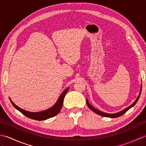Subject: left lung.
Returning a JSON list of instances; mask_svg holds the SVG:
<instances>
[{
    "label": "left lung",
    "mask_w": 146,
    "mask_h": 146,
    "mask_svg": "<svg viewBox=\"0 0 146 146\" xmlns=\"http://www.w3.org/2000/svg\"><path fill=\"white\" fill-rule=\"evenodd\" d=\"M141 90H142V85L141 86V90H140V92H139V95L138 97L137 98V99L134 101V102H133V103L130 105V106H129L128 107L125 108V109H123L122 110H121L120 111H119V112H117V113H105V112H104V111H102L100 110H99L98 109H97V108H95V107H94L92 106V105H90V104L88 102V100H87V98H86V103H87V105H88V107H89L90 109L91 110H92L93 111H94L95 113H97L98 115H101V116H103V117H109V118H117V117H119L121 115H122L123 114H124L127 111L129 110L130 108H131L132 107H133L134 106V105L136 104V103H137L139 97H140V95H141Z\"/></svg>",
    "instance_id": "8db88e82"
}]
</instances>
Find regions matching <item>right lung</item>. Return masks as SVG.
<instances>
[{"label": "right lung", "instance_id": "right-lung-1", "mask_svg": "<svg viewBox=\"0 0 146 146\" xmlns=\"http://www.w3.org/2000/svg\"><path fill=\"white\" fill-rule=\"evenodd\" d=\"M68 90H69V87L64 90V92L62 93L61 95L60 96V97L58 98L57 102H56V104L53 106L48 108L47 110H45L41 111H38V112H32V111H29L24 109H22L20 107L17 106V105L12 101L10 98H9V99H10L12 105L25 116L36 120H44L56 115L60 112V111L61 109V107L63 106L64 98L65 97V95H66V93L68 92Z\"/></svg>", "mask_w": 146, "mask_h": 146}]
</instances>
